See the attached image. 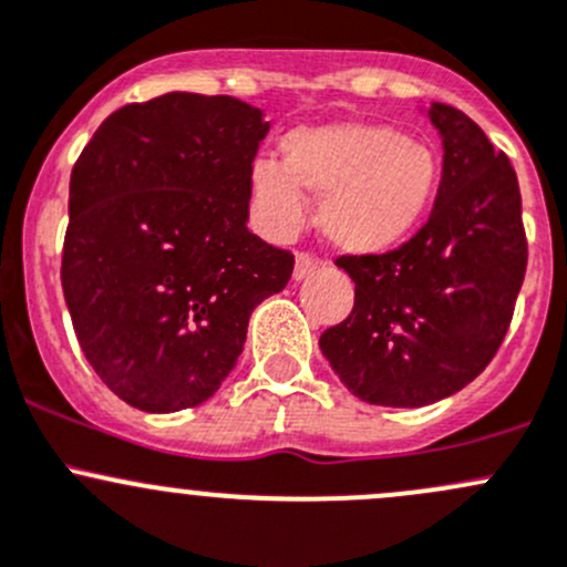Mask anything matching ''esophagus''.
<instances>
[{
	"label": "esophagus",
	"mask_w": 567,
	"mask_h": 567,
	"mask_svg": "<svg viewBox=\"0 0 567 567\" xmlns=\"http://www.w3.org/2000/svg\"><path fill=\"white\" fill-rule=\"evenodd\" d=\"M318 268V257L310 255V251H299V257H296V268H293V277L296 279H307L312 271Z\"/></svg>",
	"instance_id": "obj_1"
}]
</instances>
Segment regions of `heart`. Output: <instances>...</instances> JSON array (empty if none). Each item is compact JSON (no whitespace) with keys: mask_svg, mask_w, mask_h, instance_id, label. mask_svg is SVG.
<instances>
[{"mask_svg":"<svg viewBox=\"0 0 567 567\" xmlns=\"http://www.w3.org/2000/svg\"><path fill=\"white\" fill-rule=\"evenodd\" d=\"M285 162L249 169L251 203L268 233L288 238L305 225V194L320 197L318 225L346 255H381L409 238L439 186V158L425 142L373 123L299 128Z\"/></svg>","mask_w":567,"mask_h":567,"instance_id":"b5f03b06","label":"heart"}]
</instances>
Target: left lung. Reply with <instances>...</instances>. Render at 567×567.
I'll return each instance as SVG.
<instances>
[{
    "instance_id": "1",
    "label": "left lung",
    "mask_w": 567,
    "mask_h": 567,
    "mask_svg": "<svg viewBox=\"0 0 567 567\" xmlns=\"http://www.w3.org/2000/svg\"><path fill=\"white\" fill-rule=\"evenodd\" d=\"M444 167L425 225L398 249L340 255L353 310L320 351L357 398L420 409L477 379L499 351L527 274L511 158L461 109L433 104Z\"/></svg>"
}]
</instances>
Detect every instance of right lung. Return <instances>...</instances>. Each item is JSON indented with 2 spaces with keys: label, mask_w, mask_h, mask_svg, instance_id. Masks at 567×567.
<instances>
[{
  "label": "right lung",
  "mask_w": 567,
  "mask_h": 567,
  "mask_svg": "<svg viewBox=\"0 0 567 567\" xmlns=\"http://www.w3.org/2000/svg\"><path fill=\"white\" fill-rule=\"evenodd\" d=\"M266 134L230 95L167 93L109 114L73 164L62 293L87 362L134 409L208 400L251 310L293 274L288 249L247 230Z\"/></svg>",
  "instance_id": "1"
}]
</instances>
